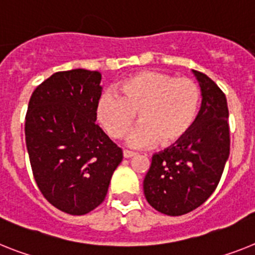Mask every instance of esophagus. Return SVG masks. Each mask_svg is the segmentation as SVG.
I'll return each mask as SVG.
<instances>
[{
  "label": "esophagus",
  "mask_w": 255,
  "mask_h": 255,
  "mask_svg": "<svg viewBox=\"0 0 255 255\" xmlns=\"http://www.w3.org/2000/svg\"><path fill=\"white\" fill-rule=\"evenodd\" d=\"M123 155H124V158H132L136 155V153H134V151H131V150H123Z\"/></svg>",
  "instance_id": "esophagus-1"
}]
</instances>
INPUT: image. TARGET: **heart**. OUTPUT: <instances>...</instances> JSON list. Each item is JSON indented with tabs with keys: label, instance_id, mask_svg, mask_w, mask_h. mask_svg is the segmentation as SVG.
I'll use <instances>...</instances> for the list:
<instances>
[{
	"label": "heart",
	"instance_id": "b5f03b06",
	"mask_svg": "<svg viewBox=\"0 0 255 255\" xmlns=\"http://www.w3.org/2000/svg\"><path fill=\"white\" fill-rule=\"evenodd\" d=\"M201 93L188 78L142 71L122 81L118 91H106L97 105V118L113 138H121L136 117L141 123L127 136V145L150 147L160 141L172 145L190 131L198 115Z\"/></svg>",
	"mask_w": 255,
	"mask_h": 255
}]
</instances>
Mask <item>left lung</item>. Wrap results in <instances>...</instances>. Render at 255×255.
I'll return each mask as SVG.
<instances>
[{
	"instance_id": "obj_1",
	"label": "left lung",
	"mask_w": 255,
	"mask_h": 255,
	"mask_svg": "<svg viewBox=\"0 0 255 255\" xmlns=\"http://www.w3.org/2000/svg\"><path fill=\"white\" fill-rule=\"evenodd\" d=\"M200 83V113L180 141L155 153L144 179L146 201L157 211L179 217L213 194L230 155L228 106L222 89L207 75L193 70Z\"/></svg>"
}]
</instances>
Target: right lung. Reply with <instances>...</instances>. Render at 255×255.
I'll return each mask as SVG.
<instances>
[{
	"label": "right lung",
	"instance_id": "add662e5",
	"mask_svg": "<svg viewBox=\"0 0 255 255\" xmlns=\"http://www.w3.org/2000/svg\"><path fill=\"white\" fill-rule=\"evenodd\" d=\"M101 74L59 71L32 93L25 144L36 184L54 207L84 215L104 202L123 151L96 124Z\"/></svg>",
	"mask_w": 255,
	"mask_h": 255
}]
</instances>
